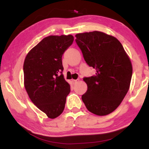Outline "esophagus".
<instances>
[{
  "label": "esophagus",
  "mask_w": 149,
  "mask_h": 149,
  "mask_svg": "<svg viewBox=\"0 0 149 149\" xmlns=\"http://www.w3.org/2000/svg\"><path fill=\"white\" fill-rule=\"evenodd\" d=\"M72 82H73V84H76V83L78 82V80H73Z\"/></svg>",
  "instance_id": "1"
}]
</instances>
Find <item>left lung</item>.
I'll use <instances>...</instances> for the list:
<instances>
[{
  "label": "left lung",
  "mask_w": 149,
  "mask_h": 149,
  "mask_svg": "<svg viewBox=\"0 0 149 149\" xmlns=\"http://www.w3.org/2000/svg\"><path fill=\"white\" fill-rule=\"evenodd\" d=\"M85 62L96 75L85 77L88 90L82 100L89 111L97 116L112 113L122 102L130 85L132 66L122 44L100 31L76 35Z\"/></svg>",
  "instance_id": "left-lung-1"
}]
</instances>
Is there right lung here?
Instances as JSON below:
<instances>
[{
	"instance_id": "1",
	"label": "right lung",
	"mask_w": 149,
	"mask_h": 149,
	"mask_svg": "<svg viewBox=\"0 0 149 149\" xmlns=\"http://www.w3.org/2000/svg\"><path fill=\"white\" fill-rule=\"evenodd\" d=\"M71 35L49 36L27 54L24 63V87L31 102L49 118L64 111L71 89L64 78L62 55L72 45Z\"/></svg>"
}]
</instances>
